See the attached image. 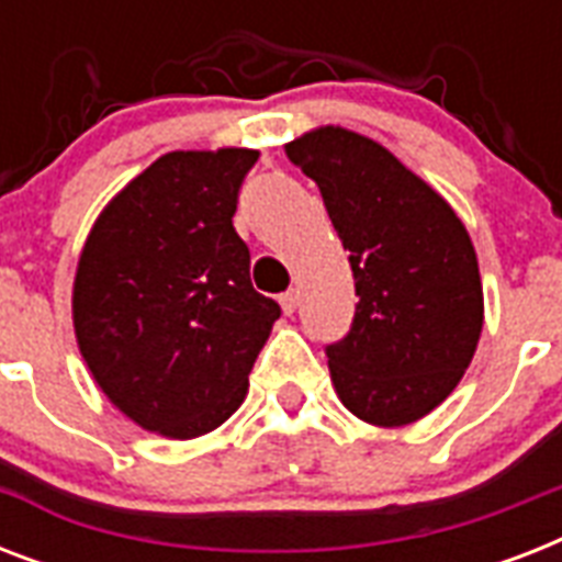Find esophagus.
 Masks as SVG:
<instances>
[{
	"instance_id": "esophagus-1",
	"label": "esophagus",
	"mask_w": 562,
	"mask_h": 562,
	"mask_svg": "<svg viewBox=\"0 0 562 562\" xmlns=\"http://www.w3.org/2000/svg\"><path fill=\"white\" fill-rule=\"evenodd\" d=\"M280 306L285 315H294V312H297V291L291 289L285 291V294H280Z\"/></svg>"
}]
</instances>
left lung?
I'll use <instances>...</instances> for the list:
<instances>
[{"instance_id": "left-lung-1", "label": "left lung", "mask_w": 562, "mask_h": 562, "mask_svg": "<svg viewBox=\"0 0 562 562\" xmlns=\"http://www.w3.org/2000/svg\"><path fill=\"white\" fill-rule=\"evenodd\" d=\"M350 250L356 317L326 347L344 408L370 426L426 417L458 387L484 326L479 256L463 221L384 145L324 125L285 145Z\"/></svg>"}]
</instances>
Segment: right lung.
<instances>
[{
	"label": "right lung",
	"mask_w": 562,
	"mask_h": 562,
	"mask_svg": "<svg viewBox=\"0 0 562 562\" xmlns=\"http://www.w3.org/2000/svg\"><path fill=\"white\" fill-rule=\"evenodd\" d=\"M259 151H169L101 210L78 256L72 324L92 379L127 419L171 440L218 428L280 306L250 282L233 227Z\"/></svg>",
	"instance_id": "right-lung-1"
}]
</instances>
